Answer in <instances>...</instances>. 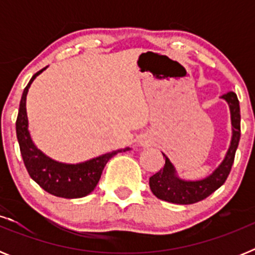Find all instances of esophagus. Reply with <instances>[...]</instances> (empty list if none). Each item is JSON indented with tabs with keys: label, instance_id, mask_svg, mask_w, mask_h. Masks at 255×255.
I'll return each mask as SVG.
<instances>
[{
	"label": "esophagus",
	"instance_id": "1",
	"mask_svg": "<svg viewBox=\"0 0 255 255\" xmlns=\"http://www.w3.org/2000/svg\"><path fill=\"white\" fill-rule=\"evenodd\" d=\"M139 141H140L141 145H145V144L148 143V141H147V140H144V139H140V140H139Z\"/></svg>",
	"mask_w": 255,
	"mask_h": 255
}]
</instances>
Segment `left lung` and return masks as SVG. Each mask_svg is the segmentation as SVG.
Here are the masks:
<instances>
[{"label":"left lung","mask_w":255,"mask_h":255,"mask_svg":"<svg viewBox=\"0 0 255 255\" xmlns=\"http://www.w3.org/2000/svg\"><path fill=\"white\" fill-rule=\"evenodd\" d=\"M221 98L229 105L231 117V140L224 159L208 176L199 180H186L179 176L170 158L162 153L166 158L163 168L149 179L150 190L158 199L175 204L197 203L206 199L226 181L240 140V106L234 92H229Z\"/></svg>","instance_id":"obj_1"}]
</instances>
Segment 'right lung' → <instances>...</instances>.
Returning <instances> with one entry per match:
<instances>
[{"instance_id": "1", "label": "right lung", "mask_w": 255, "mask_h": 255, "mask_svg": "<svg viewBox=\"0 0 255 255\" xmlns=\"http://www.w3.org/2000/svg\"><path fill=\"white\" fill-rule=\"evenodd\" d=\"M44 69L31 76L30 82L22 92L20 100L19 114L16 120V136L20 145L24 164L30 177L42 189L55 197L75 199L91 194L101 179L106 163L117 153L128 152L131 148L116 149L105 153L94 158L79 163H65L51 158L35 145L29 130V120L26 114V96L34 79L43 73Z\"/></svg>"}]
</instances>
